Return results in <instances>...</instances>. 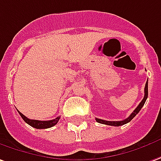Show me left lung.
Here are the masks:
<instances>
[{"label": "left lung", "mask_w": 161, "mask_h": 161, "mask_svg": "<svg viewBox=\"0 0 161 161\" xmlns=\"http://www.w3.org/2000/svg\"><path fill=\"white\" fill-rule=\"evenodd\" d=\"M147 97H148V82L146 83V86H145V96H144V98L142 99V101L139 103V104L137 106L135 110L133 111V112H131V114L129 117H128L127 119H125L121 120V121H107V120H103V119H96L97 122H98L100 124H104V125H113V126H119V125H123L125 124L128 123V122H130L134 117H135L138 113L139 112V111L141 110V108L143 107V105L146 103V100H147Z\"/></svg>", "instance_id": "left-lung-1"}]
</instances>
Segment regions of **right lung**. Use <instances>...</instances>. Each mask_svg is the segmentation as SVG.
Returning <instances> with one entry per match:
<instances>
[{
    "mask_svg": "<svg viewBox=\"0 0 161 161\" xmlns=\"http://www.w3.org/2000/svg\"><path fill=\"white\" fill-rule=\"evenodd\" d=\"M19 114L21 115L22 118V119L25 121L26 123L29 124L30 125H31L32 127L36 128V129H46V128H50L54 126L55 125H57V122L60 119V117H57L55 119L52 120H47V121H41V120H36V119H28L26 116H24L22 113L20 112Z\"/></svg>",
    "mask_w": 161,
    "mask_h": 161,
    "instance_id": "right-lung-1",
    "label": "right lung"
}]
</instances>
